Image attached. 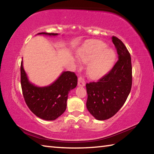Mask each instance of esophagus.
Returning <instances> with one entry per match:
<instances>
[{
    "instance_id": "esophagus-1",
    "label": "esophagus",
    "mask_w": 154,
    "mask_h": 154,
    "mask_svg": "<svg viewBox=\"0 0 154 154\" xmlns=\"http://www.w3.org/2000/svg\"><path fill=\"white\" fill-rule=\"evenodd\" d=\"M85 85V79H83L82 77H79V79H78V85L79 86H84Z\"/></svg>"
}]
</instances>
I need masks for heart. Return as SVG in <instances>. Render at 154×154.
Returning a JSON list of instances; mask_svg holds the SVG:
<instances>
[{"instance_id":"heart-1","label":"heart","mask_w":154,"mask_h":154,"mask_svg":"<svg viewBox=\"0 0 154 154\" xmlns=\"http://www.w3.org/2000/svg\"><path fill=\"white\" fill-rule=\"evenodd\" d=\"M106 44L98 40H91L79 51V58L88 62L87 72L92 79H98L110 71L116 59V53Z\"/></svg>"}]
</instances>
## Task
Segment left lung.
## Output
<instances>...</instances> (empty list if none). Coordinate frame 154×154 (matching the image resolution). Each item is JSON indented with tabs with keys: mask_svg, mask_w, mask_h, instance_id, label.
<instances>
[{
	"mask_svg": "<svg viewBox=\"0 0 154 154\" xmlns=\"http://www.w3.org/2000/svg\"><path fill=\"white\" fill-rule=\"evenodd\" d=\"M112 41L118 54V60L98 82L86 83L87 109L98 120H105L116 115L126 102L132 88L130 54L118 37L112 36Z\"/></svg>",
	"mask_w": 154,
	"mask_h": 154,
	"instance_id": "left-lung-1",
	"label": "left lung"
}]
</instances>
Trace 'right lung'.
I'll return each instance as SVG.
<instances>
[{"label":"right lung","instance_id":"obj_1","mask_svg":"<svg viewBox=\"0 0 154 154\" xmlns=\"http://www.w3.org/2000/svg\"><path fill=\"white\" fill-rule=\"evenodd\" d=\"M38 35L56 36L58 34L41 32ZM20 74L24 100L35 116L45 120H54L64 113L66 109L68 94L77 85V77L74 72H63L51 85L41 88L30 83L23 68L22 61Z\"/></svg>","mask_w":154,"mask_h":154}]
</instances>
